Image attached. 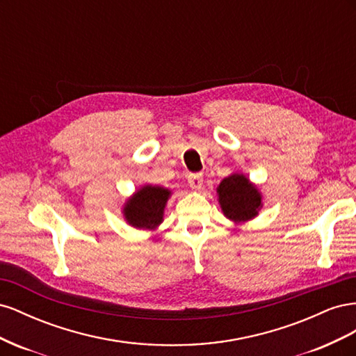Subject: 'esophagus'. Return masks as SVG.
<instances>
[{
    "label": "esophagus",
    "mask_w": 356,
    "mask_h": 356,
    "mask_svg": "<svg viewBox=\"0 0 356 356\" xmlns=\"http://www.w3.org/2000/svg\"><path fill=\"white\" fill-rule=\"evenodd\" d=\"M188 186L191 187V190L199 191L203 187V177H202V174H191L188 177Z\"/></svg>",
    "instance_id": "obj_1"
}]
</instances>
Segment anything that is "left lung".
Segmentation results:
<instances>
[{
  "label": "left lung",
  "mask_w": 356,
  "mask_h": 356,
  "mask_svg": "<svg viewBox=\"0 0 356 356\" xmlns=\"http://www.w3.org/2000/svg\"><path fill=\"white\" fill-rule=\"evenodd\" d=\"M217 196L224 217L234 225L254 220L263 208L260 188L241 172H233L220 182Z\"/></svg>",
  "instance_id": "1"
}]
</instances>
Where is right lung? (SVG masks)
Wrapping results in <instances>:
<instances>
[{
  "label": "right lung",
  "instance_id": "obj_1",
  "mask_svg": "<svg viewBox=\"0 0 356 356\" xmlns=\"http://www.w3.org/2000/svg\"><path fill=\"white\" fill-rule=\"evenodd\" d=\"M170 196L172 190L166 187L153 184L139 187L123 203L122 213L124 221L138 230H157L163 222L165 208Z\"/></svg>",
  "mask_w": 356,
  "mask_h": 356
}]
</instances>
